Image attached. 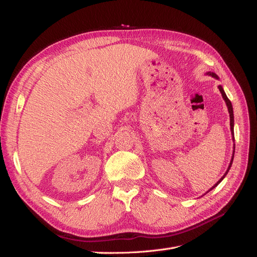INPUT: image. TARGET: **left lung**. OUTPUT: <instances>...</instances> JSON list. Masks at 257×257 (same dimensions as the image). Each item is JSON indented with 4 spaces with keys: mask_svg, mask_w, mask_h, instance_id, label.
Listing matches in <instances>:
<instances>
[{
    "mask_svg": "<svg viewBox=\"0 0 257 257\" xmlns=\"http://www.w3.org/2000/svg\"><path fill=\"white\" fill-rule=\"evenodd\" d=\"M212 76L213 77H215V78H217V76L215 75V74H212ZM219 89H220V91H221V94H222V96H223V98H224V100H225V102H226V106H227V109H228V112H230V125H231V132H232V135H233V138H234V114H233V107H232V103H231V101H230V99H228L227 98V96L225 95V92H224V90H223V88H222V86H219ZM233 158H234V154H233V157H232V160H231V162H230V166H228V169H227V171L224 173V176H223L221 179H220V181L217 182L216 184H214V187L213 188H215L217 184H219L223 179H224V177L226 176L227 174V172H228V170H230V168H231V166H232V162H233ZM212 188V189H213ZM212 189H210V190H212ZM209 190V191H210Z\"/></svg>",
    "mask_w": 257,
    "mask_h": 257,
    "instance_id": "left-lung-1",
    "label": "left lung"
}]
</instances>
